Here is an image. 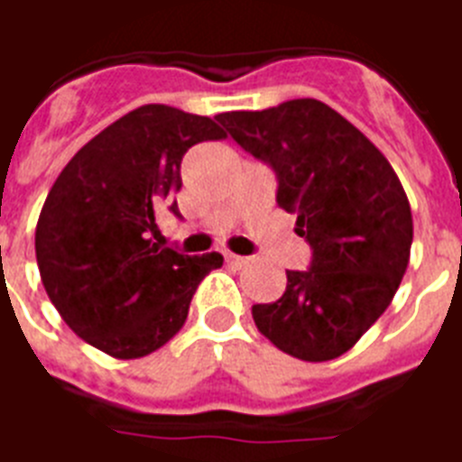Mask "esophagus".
Returning a JSON list of instances; mask_svg holds the SVG:
<instances>
[{
	"label": "esophagus",
	"instance_id": "1",
	"mask_svg": "<svg viewBox=\"0 0 462 462\" xmlns=\"http://www.w3.org/2000/svg\"><path fill=\"white\" fill-rule=\"evenodd\" d=\"M248 263H250V257L234 255V253H228L226 255V264H231V267H236V270H241V267H245Z\"/></svg>",
	"mask_w": 462,
	"mask_h": 462
}]
</instances>
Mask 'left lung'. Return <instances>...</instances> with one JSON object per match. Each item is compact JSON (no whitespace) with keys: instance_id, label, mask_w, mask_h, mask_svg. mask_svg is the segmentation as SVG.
Wrapping results in <instances>:
<instances>
[{"instance_id":"obj_1","label":"left lung","mask_w":462,"mask_h":462,"mask_svg":"<svg viewBox=\"0 0 462 462\" xmlns=\"http://www.w3.org/2000/svg\"><path fill=\"white\" fill-rule=\"evenodd\" d=\"M217 120L274 168L277 205L296 214V234L313 248L310 270H289L287 291L253 306L257 330L296 359H337L383 316L410 263L402 182L371 139L316 98Z\"/></svg>"}]
</instances>
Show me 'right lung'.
I'll return each mask as SVG.
<instances>
[{
	"label": "right lung",
	"mask_w": 462,
	"mask_h": 462,
	"mask_svg": "<svg viewBox=\"0 0 462 462\" xmlns=\"http://www.w3.org/2000/svg\"><path fill=\"white\" fill-rule=\"evenodd\" d=\"M212 117L149 103L132 110L57 175L35 226L42 287L79 337L116 359H139L178 335L219 253L161 248L156 209L182 188L180 161L224 139ZM178 214V205H171Z\"/></svg>",
	"instance_id": "1"
}]
</instances>
